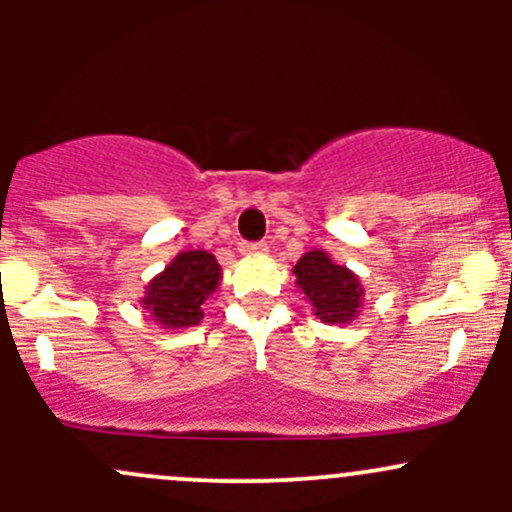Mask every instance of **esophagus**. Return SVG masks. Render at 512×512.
<instances>
[{"instance_id":"obj_1","label":"esophagus","mask_w":512,"mask_h":512,"mask_svg":"<svg viewBox=\"0 0 512 512\" xmlns=\"http://www.w3.org/2000/svg\"><path fill=\"white\" fill-rule=\"evenodd\" d=\"M237 250H240L242 255H265L267 242H240Z\"/></svg>"}]
</instances>
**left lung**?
<instances>
[{"label": "left lung", "mask_w": 512, "mask_h": 512, "mask_svg": "<svg viewBox=\"0 0 512 512\" xmlns=\"http://www.w3.org/2000/svg\"><path fill=\"white\" fill-rule=\"evenodd\" d=\"M294 275H297V287L312 302L314 314L324 324H347L356 317L364 292L359 277L329 260L327 252L312 250L299 257Z\"/></svg>", "instance_id": "8db88e82"}]
</instances>
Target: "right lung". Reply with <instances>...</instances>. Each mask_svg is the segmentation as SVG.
Returning a JSON list of instances; mask_svg holds the SVG:
<instances>
[{"mask_svg": "<svg viewBox=\"0 0 512 512\" xmlns=\"http://www.w3.org/2000/svg\"><path fill=\"white\" fill-rule=\"evenodd\" d=\"M220 282V265L205 250L180 252L151 280L143 307L165 329L193 327L203 319V302Z\"/></svg>", "mask_w": 512, "mask_h": 512, "instance_id": "right-lung-1", "label": "right lung"}]
</instances>
